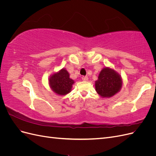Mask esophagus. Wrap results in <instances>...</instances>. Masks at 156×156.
I'll list each match as a JSON object with an SVG mask.
<instances>
[{
	"label": "esophagus",
	"instance_id": "obj_1",
	"mask_svg": "<svg viewBox=\"0 0 156 156\" xmlns=\"http://www.w3.org/2000/svg\"><path fill=\"white\" fill-rule=\"evenodd\" d=\"M82 80L83 81H87L88 80V77L87 76H83L82 77Z\"/></svg>",
	"mask_w": 156,
	"mask_h": 156
}]
</instances>
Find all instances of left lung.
Wrapping results in <instances>:
<instances>
[{
	"label": "left lung",
	"instance_id": "left-lung-1",
	"mask_svg": "<svg viewBox=\"0 0 156 156\" xmlns=\"http://www.w3.org/2000/svg\"><path fill=\"white\" fill-rule=\"evenodd\" d=\"M122 86L120 75L110 68H103L95 81L97 93L102 98H111L119 92Z\"/></svg>",
	"mask_w": 156,
	"mask_h": 156
}]
</instances>
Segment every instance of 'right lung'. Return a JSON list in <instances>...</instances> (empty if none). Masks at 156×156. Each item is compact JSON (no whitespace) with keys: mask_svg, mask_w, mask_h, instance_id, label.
Here are the masks:
<instances>
[{"mask_svg":"<svg viewBox=\"0 0 156 156\" xmlns=\"http://www.w3.org/2000/svg\"><path fill=\"white\" fill-rule=\"evenodd\" d=\"M74 83L73 80L69 77L68 71L64 68L52 75L49 79L52 90L60 96H64L70 92Z\"/></svg>","mask_w":156,"mask_h":156,"instance_id":"obj_1","label":"right lung"}]
</instances>
